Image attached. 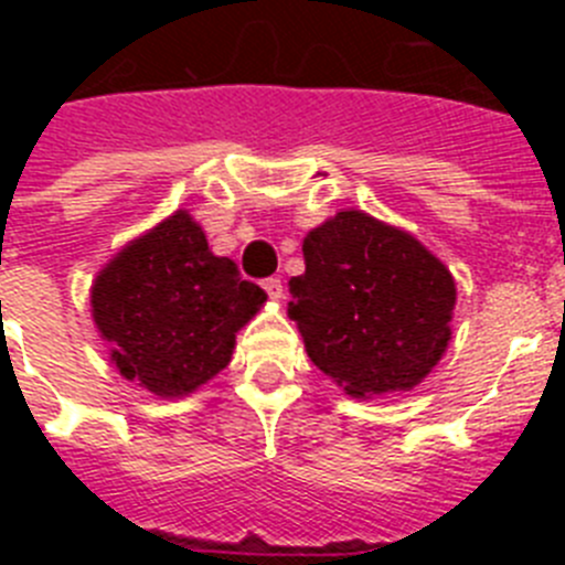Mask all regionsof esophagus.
Returning <instances> with one entry per match:
<instances>
[{"mask_svg": "<svg viewBox=\"0 0 565 565\" xmlns=\"http://www.w3.org/2000/svg\"><path fill=\"white\" fill-rule=\"evenodd\" d=\"M263 288H266L268 297H271V299H282V279H279V277L263 279Z\"/></svg>", "mask_w": 565, "mask_h": 565, "instance_id": "obj_1", "label": "esophagus"}]
</instances>
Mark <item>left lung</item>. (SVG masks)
Here are the masks:
<instances>
[{
	"label": "left lung",
	"instance_id": "obj_1",
	"mask_svg": "<svg viewBox=\"0 0 565 565\" xmlns=\"http://www.w3.org/2000/svg\"><path fill=\"white\" fill-rule=\"evenodd\" d=\"M302 254L288 317L311 362L356 398L416 387L450 342L456 282L444 263L356 209L308 232Z\"/></svg>",
	"mask_w": 565,
	"mask_h": 565
}]
</instances>
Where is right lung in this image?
Returning <instances> with one entry per match:
<instances>
[{"instance_id":"add662e5","label":"right lung","mask_w":565,"mask_h":565,"mask_svg":"<svg viewBox=\"0 0 565 565\" xmlns=\"http://www.w3.org/2000/svg\"><path fill=\"white\" fill-rule=\"evenodd\" d=\"M89 302L121 376L174 398L226 367L234 333L266 291L239 277L234 259L214 257L203 228L174 212L107 263Z\"/></svg>"}]
</instances>
